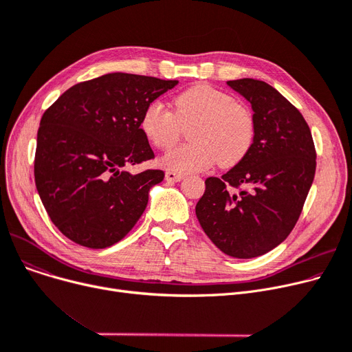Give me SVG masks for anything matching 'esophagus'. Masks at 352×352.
I'll use <instances>...</instances> for the list:
<instances>
[{
    "instance_id": "1",
    "label": "esophagus",
    "mask_w": 352,
    "mask_h": 352,
    "mask_svg": "<svg viewBox=\"0 0 352 352\" xmlns=\"http://www.w3.org/2000/svg\"><path fill=\"white\" fill-rule=\"evenodd\" d=\"M184 178L182 174H178V173H174V171H166L165 173V179L170 181V182H178Z\"/></svg>"
}]
</instances>
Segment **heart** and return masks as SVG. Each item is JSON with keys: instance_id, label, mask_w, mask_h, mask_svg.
I'll list each match as a JSON object with an SVG mask.
<instances>
[{"instance_id": "b5f03b06", "label": "heart", "mask_w": 352, "mask_h": 352, "mask_svg": "<svg viewBox=\"0 0 352 352\" xmlns=\"http://www.w3.org/2000/svg\"><path fill=\"white\" fill-rule=\"evenodd\" d=\"M192 122L190 144L166 153L161 162L178 173L232 166L241 161L255 137L252 111L243 102L208 84H197L174 98V113L161 101H151L141 116L145 138L160 150H170L181 137V125Z\"/></svg>"}]
</instances>
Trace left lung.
Instances as JSON below:
<instances>
[{
  "instance_id": "obj_1",
  "label": "left lung",
  "mask_w": 352,
  "mask_h": 352,
  "mask_svg": "<svg viewBox=\"0 0 352 352\" xmlns=\"http://www.w3.org/2000/svg\"><path fill=\"white\" fill-rule=\"evenodd\" d=\"M227 84L250 101L255 137L234 168L206 179L195 214L224 254L254 258L280 245L297 224L317 153L307 121L274 87L252 78Z\"/></svg>"
}]
</instances>
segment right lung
Returning a JSON list of instances; mask_svg holds the SVG:
<instances>
[{
	"label": "right lung",
	"instance_id": "right-lung-1",
	"mask_svg": "<svg viewBox=\"0 0 352 352\" xmlns=\"http://www.w3.org/2000/svg\"><path fill=\"white\" fill-rule=\"evenodd\" d=\"M175 80L113 72L76 84L44 113L34 160L36 191L67 238L101 250L133 230L164 171L129 174L153 160L141 129L145 107Z\"/></svg>",
	"mask_w": 352,
	"mask_h": 352
}]
</instances>
